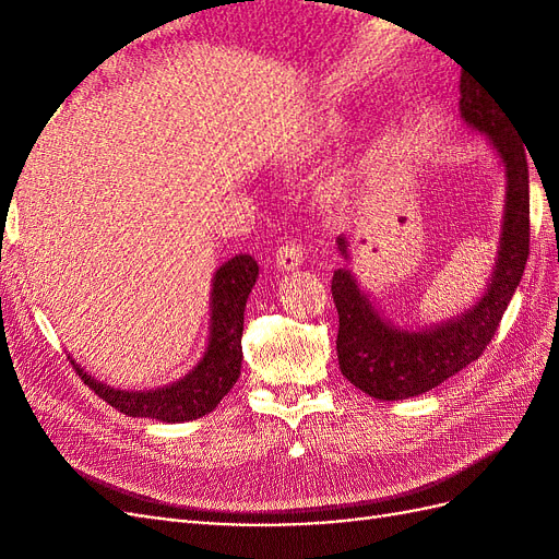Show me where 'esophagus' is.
Wrapping results in <instances>:
<instances>
[{
	"mask_svg": "<svg viewBox=\"0 0 559 559\" xmlns=\"http://www.w3.org/2000/svg\"><path fill=\"white\" fill-rule=\"evenodd\" d=\"M302 247L296 242H284L277 253H275V263L282 270V273H289V270H298L302 263Z\"/></svg>",
	"mask_w": 559,
	"mask_h": 559,
	"instance_id": "esophagus-1",
	"label": "esophagus"
}]
</instances>
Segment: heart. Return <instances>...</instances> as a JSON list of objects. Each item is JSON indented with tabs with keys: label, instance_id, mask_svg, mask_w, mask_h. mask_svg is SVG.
Listing matches in <instances>:
<instances>
[{
	"label": "heart",
	"instance_id": "heart-1",
	"mask_svg": "<svg viewBox=\"0 0 559 559\" xmlns=\"http://www.w3.org/2000/svg\"><path fill=\"white\" fill-rule=\"evenodd\" d=\"M345 130H347V121L341 114L335 111L319 114L282 146V158L289 163H308L319 154V151H324L337 138H343Z\"/></svg>",
	"mask_w": 559,
	"mask_h": 559
}]
</instances>
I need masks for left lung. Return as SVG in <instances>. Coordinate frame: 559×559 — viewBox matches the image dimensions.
Segmentation results:
<instances>
[{"mask_svg":"<svg viewBox=\"0 0 559 559\" xmlns=\"http://www.w3.org/2000/svg\"><path fill=\"white\" fill-rule=\"evenodd\" d=\"M460 95L462 121L485 134L506 177L501 235L487 289L473 306L441 324L405 329L380 314L352 267H337L331 280L341 317L335 341L341 373L364 394L380 401L425 394L476 361L495 337L530 257V148H524L497 95L476 79L462 74ZM349 240L347 235H337L335 240L345 261H352Z\"/></svg>","mask_w":559,"mask_h":559,"instance_id":"left-lung-1","label":"left lung"}]
</instances>
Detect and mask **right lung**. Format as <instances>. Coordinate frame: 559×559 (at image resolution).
Wrapping results in <instances>:
<instances>
[{"instance_id": "1", "label": "right lung", "mask_w": 559, "mask_h": 559, "mask_svg": "<svg viewBox=\"0 0 559 559\" xmlns=\"http://www.w3.org/2000/svg\"><path fill=\"white\" fill-rule=\"evenodd\" d=\"M259 263L238 253L216 267L210 292V335L200 361L183 378L156 389H116L86 373L76 361L81 380L128 417H148L181 425L212 413L240 378L242 329L247 298L257 284ZM72 359V357H70Z\"/></svg>"}]
</instances>
